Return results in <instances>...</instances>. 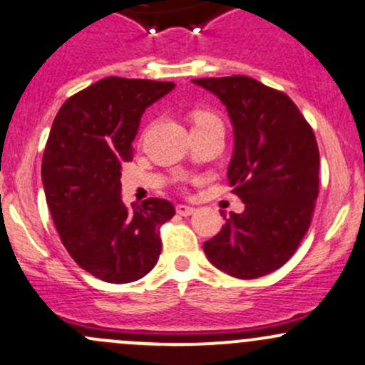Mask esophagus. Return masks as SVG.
<instances>
[{"label": "esophagus", "instance_id": "34e87169", "mask_svg": "<svg viewBox=\"0 0 365 365\" xmlns=\"http://www.w3.org/2000/svg\"><path fill=\"white\" fill-rule=\"evenodd\" d=\"M194 212H195V208H192V206H187V205L176 206V213L182 215V217H189V215H192Z\"/></svg>", "mask_w": 365, "mask_h": 365}]
</instances>
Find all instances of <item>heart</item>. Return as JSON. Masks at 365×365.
I'll use <instances>...</instances> for the list:
<instances>
[{
	"label": "heart",
	"instance_id": "b5f03b06",
	"mask_svg": "<svg viewBox=\"0 0 365 365\" xmlns=\"http://www.w3.org/2000/svg\"><path fill=\"white\" fill-rule=\"evenodd\" d=\"M192 122H194V129L201 128V125L212 124V122H220L213 113L205 112V110H195L192 113Z\"/></svg>",
	"mask_w": 365,
	"mask_h": 365
}]
</instances>
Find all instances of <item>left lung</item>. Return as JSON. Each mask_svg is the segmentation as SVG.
<instances>
[{
    "label": "left lung",
    "instance_id": "1",
    "mask_svg": "<svg viewBox=\"0 0 365 365\" xmlns=\"http://www.w3.org/2000/svg\"><path fill=\"white\" fill-rule=\"evenodd\" d=\"M227 108L234 152L227 170L245 202L205 241L210 262L241 279L260 278L294 255L312 224L320 153L312 125L285 92L250 76L195 78Z\"/></svg>",
    "mask_w": 365,
    "mask_h": 365
}]
</instances>
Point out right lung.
Listing matches in <instances>:
<instances>
[{
    "instance_id": "right-lung-1",
    "label": "right lung",
    "mask_w": 365,
    "mask_h": 365,
    "mask_svg": "<svg viewBox=\"0 0 365 365\" xmlns=\"http://www.w3.org/2000/svg\"><path fill=\"white\" fill-rule=\"evenodd\" d=\"M173 89V82L108 76L66 99L53 118L41 160L48 210L71 259L103 282H136L159 260V229L175 206L150 197L128 208L120 176L141 115Z\"/></svg>"
}]
</instances>
